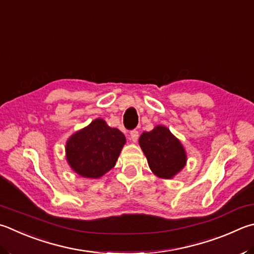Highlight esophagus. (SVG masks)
<instances>
[{"mask_svg": "<svg viewBox=\"0 0 254 254\" xmlns=\"http://www.w3.org/2000/svg\"><path fill=\"white\" fill-rule=\"evenodd\" d=\"M130 136H131V141L135 143L137 141V139H139V132H137L136 130H133L130 133Z\"/></svg>", "mask_w": 254, "mask_h": 254, "instance_id": "1", "label": "esophagus"}]
</instances>
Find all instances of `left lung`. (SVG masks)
I'll use <instances>...</instances> for the list:
<instances>
[{"label":"left lung","mask_w":254,"mask_h":254,"mask_svg":"<svg viewBox=\"0 0 254 254\" xmlns=\"http://www.w3.org/2000/svg\"><path fill=\"white\" fill-rule=\"evenodd\" d=\"M139 144L151 171L158 178L172 179L186 167V149L167 127L156 126L150 132H143Z\"/></svg>","instance_id":"8db88e82"}]
</instances>
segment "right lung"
Returning a JSON list of instances; mask_svg holds the SVG:
<instances>
[{
    "mask_svg": "<svg viewBox=\"0 0 254 254\" xmlns=\"http://www.w3.org/2000/svg\"><path fill=\"white\" fill-rule=\"evenodd\" d=\"M126 142L121 131L99 118L68 137L65 159L81 177L99 179L114 167Z\"/></svg>",
    "mask_w": 254,
    "mask_h": 254,
    "instance_id": "1",
    "label": "right lung"
}]
</instances>
